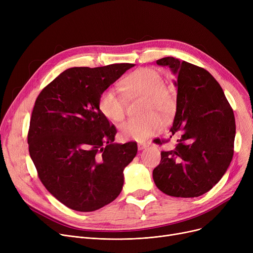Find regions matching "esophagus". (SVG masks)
<instances>
[{
  "label": "esophagus",
  "mask_w": 253,
  "mask_h": 253,
  "mask_svg": "<svg viewBox=\"0 0 253 253\" xmlns=\"http://www.w3.org/2000/svg\"><path fill=\"white\" fill-rule=\"evenodd\" d=\"M149 145V143H145V142H139L138 144H137V147H138V150L139 151H141V150H144L145 148H147Z\"/></svg>",
  "instance_id": "obj_1"
}]
</instances>
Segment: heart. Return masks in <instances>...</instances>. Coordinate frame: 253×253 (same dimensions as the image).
<instances>
[{"label":"heart","mask_w":253,"mask_h":253,"mask_svg":"<svg viewBox=\"0 0 253 253\" xmlns=\"http://www.w3.org/2000/svg\"><path fill=\"white\" fill-rule=\"evenodd\" d=\"M122 88L130 97H145L141 113L144 116L132 118L121 126L123 139L143 141L157 133L162 127V120L168 121L175 110V98L166 87L164 77L153 69H140L122 81ZM99 110L113 122L125 118L127 101L116 89L104 90L98 100Z\"/></svg>","instance_id":"obj_1"}]
</instances>
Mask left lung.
Instances as JSON below:
<instances>
[{"instance_id": "1", "label": "left lung", "mask_w": 253, "mask_h": 253, "mask_svg": "<svg viewBox=\"0 0 253 253\" xmlns=\"http://www.w3.org/2000/svg\"><path fill=\"white\" fill-rule=\"evenodd\" d=\"M177 76L176 114L169 138L173 150L162 151L153 171L157 188L172 197L194 198L210 191L225 173L234 155L235 117L216 80L205 69L173 57L158 59Z\"/></svg>"}]
</instances>
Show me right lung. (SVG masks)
<instances>
[{
	"instance_id": "right-lung-1",
	"label": "right lung",
	"mask_w": 253,
	"mask_h": 253,
	"mask_svg": "<svg viewBox=\"0 0 253 253\" xmlns=\"http://www.w3.org/2000/svg\"><path fill=\"white\" fill-rule=\"evenodd\" d=\"M134 64L72 68L38 95L28 133L38 176L59 202L90 212L121 193L137 143H114L117 129L98 106L101 93Z\"/></svg>"
}]
</instances>
